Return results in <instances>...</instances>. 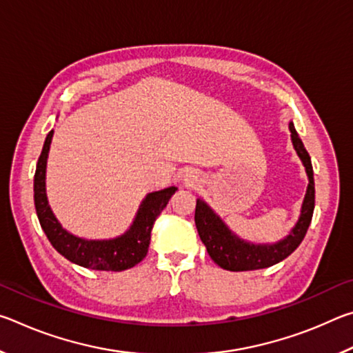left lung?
I'll return each instance as SVG.
<instances>
[{"instance_id": "obj_1", "label": "left lung", "mask_w": 353, "mask_h": 353, "mask_svg": "<svg viewBox=\"0 0 353 353\" xmlns=\"http://www.w3.org/2000/svg\"><path fill=\"white\" fill-rule=\"evenodd\" d=\"M291 140L294 149L302 159L308 174V188L305 199H303L302 213L297 224L292 229L291 234L277 244H265V246H255V244L244 243L238 240L235 235L230 234V230L223 224L216 214H214L204 201H196L194 223L201 241L205 244L207 252L210 259L218 266L227 271H252L270 268L276 263L285 260L299 248L312 223L313 210H314V179H313V166L310 160V154L303 146L302 140L299 139L292 123H290Z\"/></svg>"}]
</instances>
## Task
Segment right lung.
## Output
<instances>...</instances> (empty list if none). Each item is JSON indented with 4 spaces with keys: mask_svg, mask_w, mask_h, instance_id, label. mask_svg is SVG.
Masks as SVG:
<instances>
[{
    "mask_svg": "<svg viewBox=\"0 0 353 353\" xmlns=\"http://www.w3.org/2000/svg\"><path fill=\"white\" fill-rule=\"evenodd\" d=\"M51 139L52 130L46 135L37 168H35L34 204L41 229H43L52 248L71 263H76V265L83 268H90V270L124 271L134 268L137 263H140L146 256L155 219L168 204L171 196L174 194L176 187L149 193L140 205L132 227L123 236L103 241L82 240V238L71 235L62 229V225L59 224L50 205H48L45 193V171Z\"/></svg>",
    "mask_w": 353,
    "mask_h": 353,
    "instance_id": "obj_1",
    "label": "right lung"
}]
</instances>
